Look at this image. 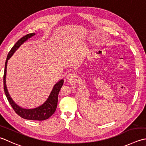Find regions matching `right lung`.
Returning a JSON list of instances; mask_svg holds the SVG:
<instances>
[{
  "mask_svg": "<svg viewBox=\"0 0 146 146\" xmlns=\"http://www.w3.org/2000/svg\"><path fill=\"white\" fill-rule=\"evenodd\" d=\"M34 35H35V33H32L27 34V35L23 36L22 38H20L19 40L14 44V46L11 48L7 56L6 61H5V63L4 79H3V80H4V89L5 96H6L9 102V104H11V106H12L13 109L15 111L16 113L18 114L19 116H21V118L24 119H31V120L42 121L48 119L49 117L52 116L56 111L57 106H58V94L62 86V85H63V80H60L54 85L49 97H48L47 101L45 102L44 104H42L41 106L32 110L23 109V108H20L18 105L16 104L15 102H14L13 101V99H11L7 89L6 84H5V76H6V68L7 61L12 56L13 53L15 52L17 48H18L23 43L27 40L28 38H29L30 37L33 36Z\"/></svg>",
  "mask_w": 146,
  "mask_h": 146,
  "instance_id": "right-lung-1",
  "label": "right lung"
}]
</instances>
